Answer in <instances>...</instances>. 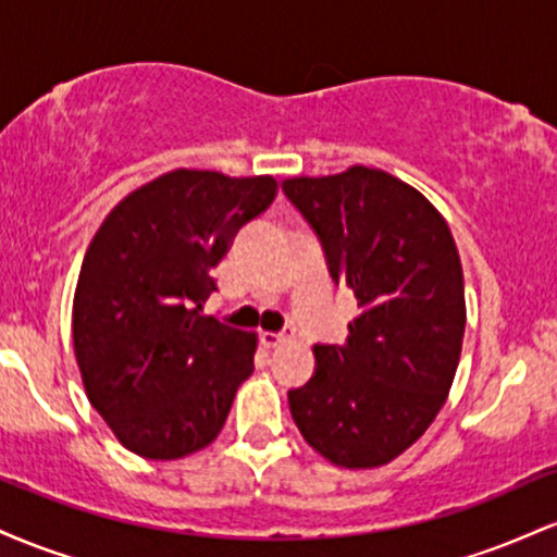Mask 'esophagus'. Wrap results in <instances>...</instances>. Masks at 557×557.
I'll return each instance as SVG.
<instances>
[{
	"label": "esophagus",
	"mask_w": 557,
	"mask_h": 557,
	"mask_svg": "<svg viewBox=\"0 0 557 557\" xmlns=\"http://www.w3.org/2000/svg\"><path fill=\"white\" fill-rule=\"evenodd\" d=\"M283 343H285V335H274V332H264V335H261V345H264L267 350L277 348V345Z\"/></svg>",
	"instance_id": "esophagus-1"
}]
</instances>
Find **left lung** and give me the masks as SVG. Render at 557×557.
Wrapping results in <instances>:
<instances>
[{
  "mask_svg": "<svg viewBox=\"0 0 557 557\" xmlns=\"http://www.w3.org/2000/svg\"><path fill=\"white\" fill-rule=\"evenodd\" d=\"M283 190L359 306L345 343L314 345V376L287 393L293 421L330 463L385 466L426 432L456 376L466 330L456 240L445 216L385 170L290 177Z\"/></svg>",
  "mask_w": 557,
  "mask_h": 557,
  "instance_id": "left-lung-1",
  "label": "left lung"
}]
</instances>
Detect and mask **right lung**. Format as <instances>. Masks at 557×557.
<instances>
[{
    "instance_id": "right-lung-1",
    "label": "right lung",
    "mask_w": 557,
    "mask_h": 557,
    "mask_svg": "<svg viewBox=\"0 0 557 557\" xmlns=\"http://www.w3.org/2000/svg\"><path fill=\"white\" fill-rule=\"evenodd\" d=\"M277 196L272 175L172 170L96 230L73 298L88 400L127 450L175 461L214 443L253 372L257 335L203 317L212 270Z\"/></svg>"
}]
</instances>
